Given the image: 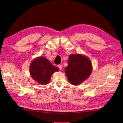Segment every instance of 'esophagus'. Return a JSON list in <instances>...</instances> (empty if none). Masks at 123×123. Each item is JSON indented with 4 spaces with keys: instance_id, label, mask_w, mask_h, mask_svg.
<instances>
[{
    "instance_id": "esophagus-1",
    "label": "esophagus",
    "mask_w": 123,
    "mask_h": 123,
    "mask_svg": "<svg viewBox=\"0 0 123 123\" xmlns=\"http://www.w3.org/2000/svg\"><path fill=\"white\" fill-rule=\"evenodd\" d=\"M57 67H58V68L60 70H61L62 69V68H63V66H62V64H59V65H58V66Z\"/></svg>"
}]
</instances>
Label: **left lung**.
I'll return each mask as SVG.
<instances>
[{
    "label": "left lung",
    "mask_w": 123,
    "mask_h": 123,
    "mask_svg": "<svg viewBox=\"0 0 123 123\" xmlns=\"http://www.w3.org/2000/svg\"><path fill=\"white\" fill-rule=\"evenodd\" d=\"M65 71L70 83L77 86L90 76L92 72V64L86 56L79 54H71Z\"/></svg>",
    "instance_id": "8db88e82"
}]
</instances>
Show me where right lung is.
I'll use <instances>...</instances> for the list:
<instances>
[{"instance_id":"add662e5","label":"right lung","mask_w":123,"mask_h":123,"mask_svg":"<svg viewBox=\"0 0 123 123\" xmlns=\"http://www.w3.org/2000/svg\"><path fill=\"white\" fill-rule=\"evenodd\" d=\"M59 71L58 68L53 66L48 59L43 56L33 60L30 67L31 77L39 84L43 85L49 83L52 74Z\"/></svg>"}]
</instances>
